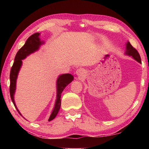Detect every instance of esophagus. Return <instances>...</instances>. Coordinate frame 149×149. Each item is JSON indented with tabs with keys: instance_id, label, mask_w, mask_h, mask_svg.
<instances>
[{
	"instance_id": "1",
	"label": "esophagus",
	"mask_w": 149,
	"mask_h": 149,
	"mask_svg": "<svg viewBox=\"0 0 149 149\" xmlns=\"http://www.w3.org/2000/svg\"><path fill=\"white\" fill-rule=\"evenodd\" d=\"M75 74L77 75V77H83L84 76V74H85V72L83 70V69H77L76 72H75Z\"/></svg>"
}]
</instances>
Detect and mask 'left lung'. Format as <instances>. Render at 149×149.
<instances>
[{
	"instance_id": "1",
	"label": "left lung",
	"mask_w": 149,
	"mask_h": 149,
	"mask_svg": "<svg viewBox=\"0 0 149 149\" xmlns=\"http://www.w3.org/2000/svg\"><path fill=\"white\" fill-rule=\"evenodd\" d=\"M125 47H126V50L125 52V54L129 56H131L132 58L136 60V61H138V63H141V58L138 52L131 45V44L129 43V42H127L126 43Z\"/></svg>"
}]
</instances>
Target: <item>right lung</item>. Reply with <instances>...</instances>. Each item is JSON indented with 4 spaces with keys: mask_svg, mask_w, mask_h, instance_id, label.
Returning a JSON list of instances; mask_svg holds the SVG:
<instances>
[{
    "mask_svg": "<svg viewBox=\"0 0 149 149\" xmlns=\"http://www.w3.org/2000/svg\"><path fill=\"white\" fill-rule=\"evenodd\" d=\"M40 33H36L31 35L29 38L27 40L26 43L22 48L18 50L15 58V61L13 65L11 72H10V86H9V92L13 103L15 108L17 109L18 112L20 115L22 114L18 109L17 105H16L14 99V95L16 91V87H17V80L19 71L22 65V60L26 59L27 56H29L31 54L34 53L38 50L40 46L45 43L43 41H42L40 38ZM74 80V76L70 74H65L59 75L56 81V88H57V95L56 100L54 104V106L52 111L51 114L49 118V121H51L55 118L56 115L59 111L61 107V96L63 90L65 87L69 84Z\"/></svg>",
    "mask_w": 149,
    "mask_h": 149,
    "instance_id": "1",
    "label": "right lung"
}]
</instances>
